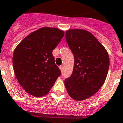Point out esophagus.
I'll return each mask as SVG.
<instances>
[{"label":"esophagus","instance_id":"esophagus-1","mask_svg":"<svg viewBox=\"0 0 123 123\" xmlns=\"http://www.w3.org/2000/svg\"><path fill=\"white\" fill-rule=\"evenodd\" d=\"M59 68L61 69V71H62V70H63V66H60Z\"/></svg>","mask_w":123,"mask_h":123}]
</instances>
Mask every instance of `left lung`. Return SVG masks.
Here are the masks:
<instances>
[{
  "instance_id": "8db88e82",
  "label": "left lung",
  "mask_w": 123,
  "mask_h": 123,
  "mask_svg": "<svg viewBox=\"0 0 123 123\" xmlns=\"http://www.w3.org/2000/svg\"><path fill=\"white\" fill-rule=\"evenodd\" d=\"M66 40L75 58L73 73L64 80L68 94L77 101L90 98L104 84L109 68L105 47L91 32L69 29Z\"/></svg>"
}]
</instances>
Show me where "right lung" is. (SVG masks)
Masks as SVG:
<instances>
[{"label":"right lung","instance_id":"right-lung-1","mask_svg":"<svg viewBox=\"0 0 123 123\" xmlns=\"http://www.w3.org/2000/svg\"><path fill=\"white\" fill-rule=\"evenodd\" d=\"M64 35L57 28L43 27L25 37L16 47L12 64L16 79L26 92L35 97L49 92L61 72L52 51Z\"/></svg>","mask_w":123,"mask_h":123}]
</instances>
